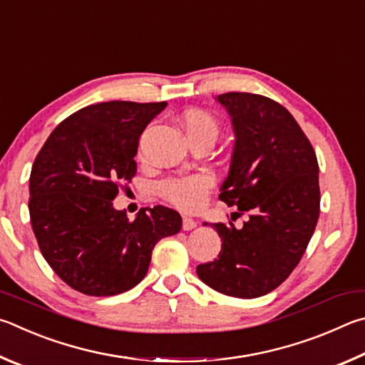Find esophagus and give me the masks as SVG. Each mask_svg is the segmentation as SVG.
I'll return each instance as SVG.
<instances>
[{
    "instance_id": "obj_1",
    "label": "esophagus",
    "mask_w": 365,
    "mask_h": 365,
    "mask_svg": "<svg viewBox=\"0 0 365 365\" xmlns=\"http://www.w3.org/2000/svg\"><path fill=\"white\" fill-rule=\"evenodd\" d=\"M197 225H199V222H197L192 218H189V216H184V218H182V229H184V231H192L194 227H197Z\"/></svg>"
}]
</instances>
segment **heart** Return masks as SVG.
I'll use <instances>...</instances> for the list:
<instances>
[{
  "label": "heart",
  "instance_id": "b5f03b06",
  "mask_svg": "<svg viewBox=\"0 0 365 365\" xmlns=\"http://www.w3.org/2000/svg\"><path fill=\"white\" fill-rule=\"evenodd\" d=\"M181 125L192 144L200 140L215 143L220 134V123L212 113L203 108H189L181 115ZM213 187V178L208 173H195L186 176H171L158 184V194L171 205L181 210L199 208Z\"/></svg>",
  "mask_w": 365,
  "mask_h": 365
}]
</instances>
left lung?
Wrapping results in <instances>:
<instances>
[{"instance_id":"1","label":"left lung","mask_w":365,"mask_h":365,"mask_svg":"<svg viewBox=\"0 0 365 365\" xmlns=\"http://www.w3.org/2000/svg\"><path fill=\"white\" fill-rule=\"evenodd\" d=\"M218 101L232 117L235 147L220 200L250 213L244 227L218 222V259L197 266L208 287L235 298H258L298 266L321 212L319 165L309 139L279 102L252 93Z\"/></svg>"}]
</instances>
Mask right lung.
Returning <instances> with one entry per match:
<instances>
[{
    "label": "right lung",
    "instance_id": "right-lung-1",
    "mask_svg": "<svg viewBox=\"0 0 365 365\" xmlns=\"http://www.w3.org/2000/svg\"><path fill=\"white\" fill-rule=\"evenodd\" d=\"M166 102L110 101L54 128L30 173V222L41 255L73 290L112 297L149 269L157 242L182 226L176 210L140 208L133 221L112 202L136 176L139 138Z\"/></svg>",
    "mask_w": 365,
    "mask_h": 365
}]
</instances>
